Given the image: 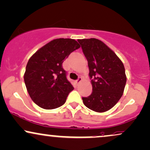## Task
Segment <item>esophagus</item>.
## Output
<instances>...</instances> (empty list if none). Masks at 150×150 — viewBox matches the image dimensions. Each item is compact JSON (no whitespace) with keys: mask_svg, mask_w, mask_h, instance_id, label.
Here are the masks:
<instances>
[{"mask_svg":"<svg viewBox=\"0 0 150 150\" xmlns=\"http://www.w3.org/2000/svg\"><path fill=\"white\" fill-rule=\"evenodd\" d=\"M82 77H78V79H77V80L76 81H75V82H76L77 84H79V83L82 82Z\"/></svg>","mask_w":150,"mask_h":150,"instance_id":"1","label":"esophagus"}]
</instances>
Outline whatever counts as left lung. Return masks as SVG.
<instances>
[{"instance_id": "obj_1", "label": "left lung", "mask_w": 150, "mask_h": 150, "mask_svg": "<svg viewBox=\"0 0 150 150\" xmlns=\"http://www.w3.org/2000/svg\"><path fill=\"white\" fill-rule=\"evenodd\" d=\"M88 61L92 93L82 97L84 105L97 112L113 108L124 93L127 82L123 63L110 48L96 38L77 40Z\"/></svg>"}]
</instances>
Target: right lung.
<instances>
[{
	"label": "right lung",
	"instance_id": "add662e5",
	"mask_svg": "<svg viewBox=\"0 0 150 150\" xmlns=\"http://www.w3.org/2000/svg\"><path fill=\"white\" fill-rule=\"evenodd\" d=\"M80 47L76 40L59 38L39 49L27 63L23 79L32 100L46 110L63 105L73 86L66 78L62 64Z\"/></svg>",
	"mask_w": 150,
	"mask_h": 150
}]
</instances>
